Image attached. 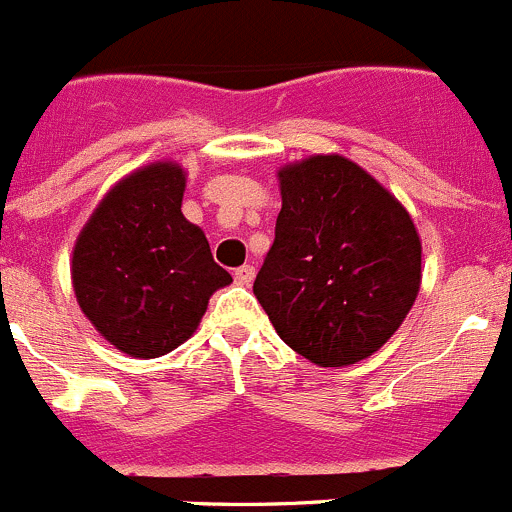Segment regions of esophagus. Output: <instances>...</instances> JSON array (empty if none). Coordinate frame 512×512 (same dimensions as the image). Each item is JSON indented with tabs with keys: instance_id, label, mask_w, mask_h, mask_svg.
Here are the masks:
<instances>
[{
	"instance_id": "esophagus-1",
	"label": "esophagus",
	"mask_w": 512,
	"mask_h": 512,
	"mask_svg": "<svg viewBox=\"0 0 512 512\" xmlns=\"http://www.w3.org/2000/svg\"><path fill=\"white\" fill-rule=\"evenodd\" d=\"M252 280H255V267H252V265L237 267V270H235V282H237V285L250 287Z\"/></svg>"
}]
</instances>
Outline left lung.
Returning <instances> with one entry per match:
<instances>
[{"label": "left lung", "instance_id": "obj_1", "mask_svg": "<svg viewBox=\"0 0 512 512\" xmlns=\"http://www.w3.org/2000/svg\"><path fill=\"white\" fill-rule=\"evenodd\" d=\"M282 210L255 297L277 335L320 367L380 350L420 290L418 230L360 165L315 155L277 172Z\"/></svg>", "mask_w": 512, "mask_h": 512}]
</instances>
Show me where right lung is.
<instances>
[{"label": "right lung", "instance_id": "obj_1", "mask_svg": "<svg viewBox=\"0 0 512 512\" xmlns=\"http://www.w3.org/2000/svg\"><path fill=\"white\" fill-rule=\"evenodd\" d=\"M185 170L152 162L119 180L79 232L72 285L87 320L132 357L175 350L200 325L230 272L182 215Z\"/></svg>", "mask_w": 512, "mask_h": 512}]
</instances>
